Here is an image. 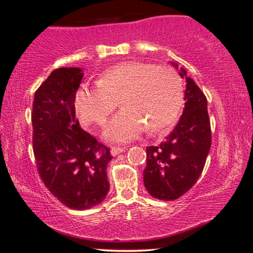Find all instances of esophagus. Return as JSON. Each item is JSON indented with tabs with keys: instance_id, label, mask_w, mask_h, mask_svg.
<instances>
[{
	"instance_id": "34e87169",
	"label": "esophagus",
	"mask_w": 253,
	"mask_h": 253,
	"mask_svg": "<svg viewBox=\"0 0 253 253\" xmlns=\"http://www.w3.org/2000/svg\"><path fill=\"white\" fill-rule=\"evenodd\" d=\"M126 147H112L111 154L112 156H118L119 154H121V152L126 151Z\"/></svg>"
}]
</instances>
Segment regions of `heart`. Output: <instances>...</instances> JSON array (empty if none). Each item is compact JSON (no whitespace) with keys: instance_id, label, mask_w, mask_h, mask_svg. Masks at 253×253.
I'll return each instance as SVG.
<instances>
[{"instance_id":"heart-1","label":"heart","mask_w":253,"mask_h":253,"mask_svg":"<svg viewBox=\"0 0 253 253\" xmlns=\"http://www.w3.org/2000/svg\"><path fill=\"white\" fill-rule=\"evenodd\" d=\"M123 110L107 123L104 136L126 142L148 127L160 132L170 127L179 114L183 90L170 67L126 61L107 68L97 84H83L75 97L76 111L85 124H104L119 104Z\"/></svg>"}]
</instances>
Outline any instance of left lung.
<instances>
[{
	"instance_id": "8db88e82",
	"label": "left lung",
	"mask_w": 253,
	"mask_h": 253,
	"mask_svg": "<svg viewBox=\"0 0 253 253\" xmlns=\"http://www.w3.org/2000/svg\"><path fill=\"white\" fill-rule=\"evenodd\" d=\"M179 75L186 81L183 114L159 146L147 147V167L143 170L148 193L167 202L183 196L195 185L212 141L208 99L184 68H180Z\"/></svg>"
}]
</instances>
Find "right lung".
Instances as JSON below:
<instances>
[{
    "instance_id": "obj_1",
    "label": "right lung",
    "mask_w": 253,
    "mask_h": 253,
    "mask_svg": "<svg viewBox=\"0 0 253 253\" xmlns=\"http://www.w3.org/2000/svg\"><path fill=\"white\" fill-rule=\"evenodd\" d=\"M82 68H57L35 93L33 154L38 172L53 196L73 210H88L110 189V149L80 126L75 113Z\"/></svg>"
}]
</instances>
